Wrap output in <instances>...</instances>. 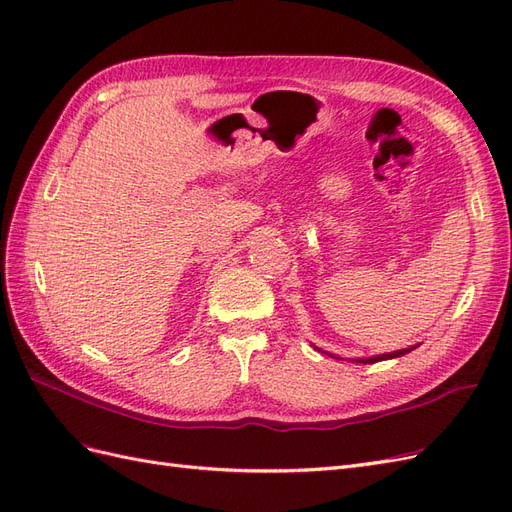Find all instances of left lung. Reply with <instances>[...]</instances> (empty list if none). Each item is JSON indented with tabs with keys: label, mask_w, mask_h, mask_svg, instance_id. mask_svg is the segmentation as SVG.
Wrapping results in <instances>:
<instances>
[{
	"label": "left lung",
	"mask_w": 512,
	"mask_h": 512,
	"mask_svg": "<svg viewBox=\"0 0 512 512\" xmlns=\"http://www.w3.org/2000/svg\"><path fill=\"white\" fill-rule=\"evenodd\" d=\"M416 346L412 348H404V350H397V352H389V354H378V356H369V359H354L356 363H378V361H386V359H397V356H404L408 352H412Z\"/></svg>",
	"instance_id": "8db88e82"
}]
</instances>
